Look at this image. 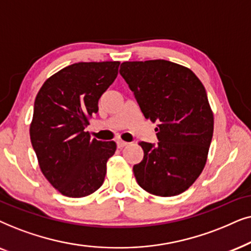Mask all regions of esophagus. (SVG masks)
Listing matches in <instances>:
<instances>
[{"instance_id": "1", "label": "esophagus", "mask_w": 251, "mask_h": 251, "mask_svg": "<svg viewBox=\"0 0 251 251\" xmlns=\"http://www.w3.org/2000/svg\"><path fill=\"white\" fill-rule=\"evenodd\" d=\"M127 145H128V143L125 142V141H123V140H117V147H118L119 149L124 148V147H126Z\"/></svg>"}]
</instances>
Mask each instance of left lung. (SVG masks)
Here are the masks:
<instances>
[{
  "instance_id": "left-lung-1",
  "label": "left lung",
  "mask_w": 251,
  "mask_h": 251,
  "mask_svg": "<svg viewBox=\"0 0 251 251\" xmlns=\"http://www.w3.org/2000/svg\"><path fill=\"white\" fill-rule=\"evenodd\" d=\"M119 73L146 119L158 123L159 142L139 143L145 155L133 166L136 181L152 195H179L202 173L212 140L204 86L192 70L164 59L124 62Z\"/></svg>"
}]
</instances>
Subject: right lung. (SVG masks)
<instances>
[{"label": "right lung", "instance_id": "right-lung-1", "mask_svg": "<svg viewBox=\"0 0 251 251\" xmlns=\"http://www.w3.org/2000/svg\"><path fill=\"white\" fill-rule=\"evenodd\" d=\"M119 62H80L43 83L35 98L29 136L46 179L68 198L102 186L116 142L91 139L85 129L99 100L118 75Z\"/></svg>", "mask_w": 251, "mask_h": 251}]
</instances>
